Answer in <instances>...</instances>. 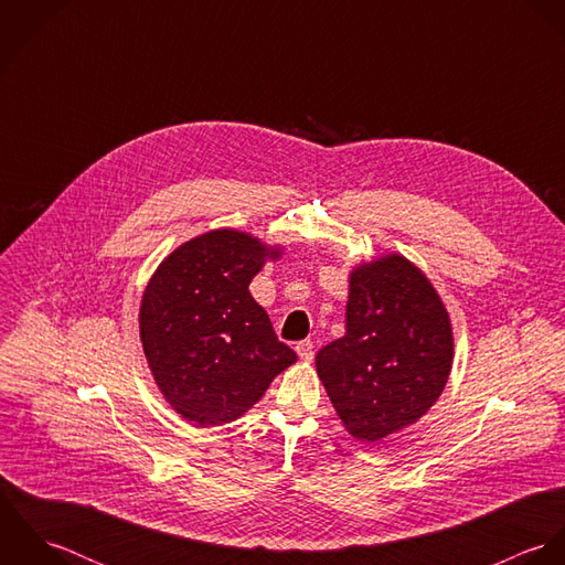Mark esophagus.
Segmentation results:
<instances>
[{
    "label": "esophagus",
    "instance_id": "34e87169",
    "mask_svg": "<svg viewBox=\"0 0 565 565\" xmlns=\"http://www.w3.org/2000/svg\"><path fill=\"white\" fill-rule=\"evenodd\" d=\"M313 348H316L313 341H300V343L296 345V352H298V356H300L305 363H311L313 356H316V350H313Z\"/></svg>",
    "mask_w": 565,
    "mask_h": 565
}]
</instances>
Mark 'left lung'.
<instances>
[{
	"mask_svg": "<svg viewBox=\"0 0 565 565\" xmlns=\"http://www.w3.org/2000/svg\"><path fill=\"white\" fill-rule=\"evenodd\" d=\"M452 359L441 296L415 263L390 252L352 267L345 334L323 345L316 370L343 428L374 444L426 415Z\"/></svg>",
	"mask_w": 565,
	"mask_h": 565,
	"instance_id": "1",
	"label": "left lung"
}]
</instances>
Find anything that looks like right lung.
I'll return each instance as SVG.
<instances>
[{"label":"right lung","instance_id":"right-lung-1","mask_svg":"<svg viewBox=\"0 0 565 565\" xmlns=\"http://www.w3.org/2000/svg\"><path fill=\"white\" fill-rule=\"evenodd\" d=\"M280 245L217 228L169 252L150 276L139 334L167 404L195 426L239 419L298 361L278 341L249 282Z\"/></svg>","mask_w":565,"mask_h":565}]
</instances>
